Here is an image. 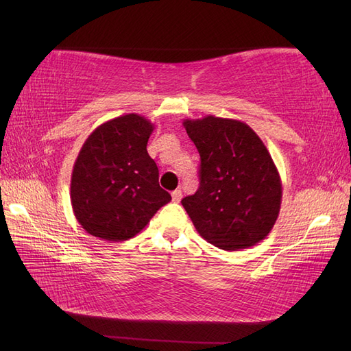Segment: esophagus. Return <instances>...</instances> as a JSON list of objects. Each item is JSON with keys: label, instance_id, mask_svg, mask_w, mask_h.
Instances as JSON below:
<instances>
[{"label": "esophagus", "instance_id": "1", "mask_svg": "<svg viewBox=\"0 0 351 351\" xmlns=\"http://www.w3.org/2000/svg\"><path fill=\"white\" fill-rule=\"evenodd\" d=\"M171 196H173V200H174V202H180V200H182V196H183L182 190H180V189L174 190V192L171 193Z\"/></svg>", "mask_w": 351, "mask_h": 351}]
</instances>
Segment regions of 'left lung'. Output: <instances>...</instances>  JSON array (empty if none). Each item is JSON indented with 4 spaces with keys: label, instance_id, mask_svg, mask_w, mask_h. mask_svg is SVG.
<instances>
[{
    "label": "left lung",
    "instance_id": "1",
    "mask_svg": "<svg viewBox=\"0 0 351 351\" xmlns=\"http://www.w3.org/2000/svg\"><path fill=\"white\" fill-rule=\"evenodd\" d=\"M200 155V186L182 200L199 234L222 250L247 249L278 218L282 184L261 137L240 120L183 121Z\"/></svg>",
    "mask_w": 351,
    "mask_h": 351
}]
</instances>
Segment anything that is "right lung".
Masks as SVG:
<instances>
[{"label":"right lung","mask_w":351,"mask_h":351,"mask_svg":"<svg viewBox=\"0 0 351 351\" xmlns=\"http://www.w3.org/2000/svg\"><path fill=\"white\" fill-rule=\"evenodd\" d=\"M154 124L125 114L98 125L73 167L70 199L74 217L89 234L124 241L141 232L171 196L146 145Z\"/></svg>","instance_id":"1"}]
</instances>
